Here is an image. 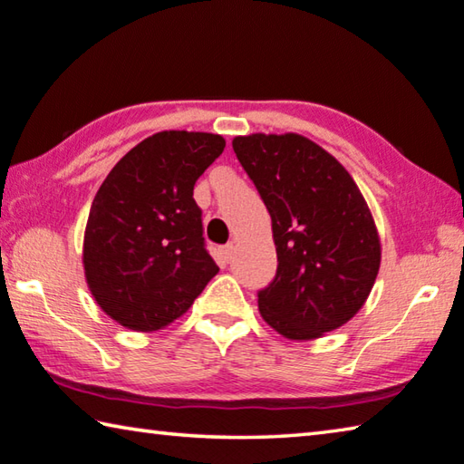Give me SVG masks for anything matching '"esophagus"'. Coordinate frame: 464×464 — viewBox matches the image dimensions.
I'll list each match as a JSON object with an SVG mask.
<instances>
[{
  "mask_svg": "<svg viewBox=\"0 0 464 464\" xmlns=\"http://www.w3.org/2000/svg\"><path fill=\"white\" fill-rule=\"evenodd\" d=\"M221 256L225 261H229L231 256H233V243H227V246L221 247Z\"/></svg>",
  "mask_w": 464,
  "mask_h": 464,
  "instance_id": "obj_1",
  "label": "esophagus"
}]
</instances>
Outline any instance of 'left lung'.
<instances>
[{"mask_svg":"<svg viewBox=\"0 0 464 464\" xmlns=\"http://www.w3.org/2000/svg\"><path fill=\"white\" fill-rule=\"evenodd\" d=\"M233 150L272 217L277 269L257 292L261 316L296 341L343 326L363 306L382 259L355 180L298 133L235 138Z\"/></svg>","mask_w":464,"mask_h":464,"instance_id":"1","label":"left lung"}]
</instances>
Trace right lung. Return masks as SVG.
Here are the masks:
<instances>
[{"label": "right lung", "instance_id": "1", "mask_svg": "<svg viewBox=\"0 0 464 464\" xmlns=\"http://www.w3.org/2000/svg\"><path fill=\"white\" fill-rule=\"evenodd\" d=\"M225 140L160 131L130 150L92 198L82 264L97 304L131 331H158L182 316L218 267L192 198Z\"/></svg>", "mask_w": 464, "mask_h": 464}]
</instances>
